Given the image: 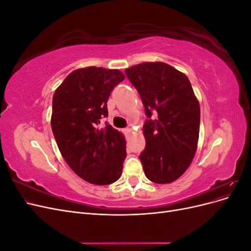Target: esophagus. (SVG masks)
I'll use <instances>...</instances> for the list:
<instances>
[{"mask_svg":"<svg viewBox=\"0 0 251 251\" xmlns=\"http://www.w3.org/2000/svg\"><path fill=\"white\" fill-rule=\"evenodd\" d=\"M125 131H126V133H130L131 132V128L130 127H126V128H125Z\"/></svg>","mask_w":251,"mask_h":251,"instance_id":"esophagus-1","label":"esophagus"}]
</instances>
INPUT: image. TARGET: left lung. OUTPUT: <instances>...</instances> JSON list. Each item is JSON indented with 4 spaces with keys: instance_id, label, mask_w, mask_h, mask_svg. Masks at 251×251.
Segmentation results:
<instances>
[{
    "instance_id": "8db88e82",
    "label": "left lung",
    "mask_w": 251,
    "mask_h": 251,
    "mask_svg": "<svg viewBox=\"0 0 251 251\" xmlns=\"http://www.w3.org/2000/svg\"><path fill=\"white\" fill-rule=\"evenodd\" d=\"M125 72L148 117L146 149L139 156L144 174L155 183H171L191 165L199 139L200 105L191 81L161 62L142 63Z\"/></svg>"
}]
</instances>
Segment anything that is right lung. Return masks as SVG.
Returning <instances> with one entry per match:
<instances>
[{"mask_svg": "<svg viewBox=\"0 0 251 251\" xmlns=\"http://www.w3.org/2000/svg\"><path fill=\"white\" fill-rule=\"evenodd\" d=\"M124 79L116 69L82 68L68 75L53 95L51 127L60 154L89 183L111 184L123 174L125 136L107 123L98 125L108 116L111 92Z\"/></svg>", "mask_w": 251, "mask_h": 251, "instance_id": "1", "label": "right lung"}]
</instances>
